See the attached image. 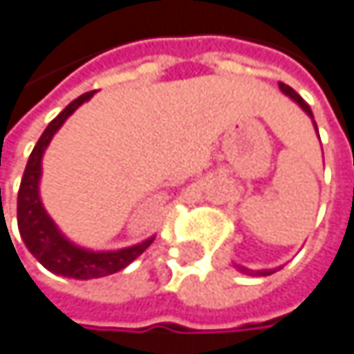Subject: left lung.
I'll return each instance as SVG.
<instances>
[{"label":"left lung","instance_id":"1","mask_svg":"<svg viewBox=\"0 0 354 354\" xmlns=\"http://www.w3.org/2000/svg\"><path fill=\"white\" fill-rule=\"evenodd\" d=\"M280 88H282V93H286L290 99H295V101H297V103H299V105H301V107H303V109H305V111L311 115V118H313V113H311V107L307 105V101H305V99H303V97H301V95L295 91V88H290V86H288V84H284V82H280ZM313 124H315V122H313ZM315 128H317V126H315ZM241 272H247V274H251V276H268V274H272V272H268V270H266V272H257V274H255V272H249V270H245V268H241Z\"/></svg>","mask_w":354,"mask_h":354}]
</instances>
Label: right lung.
Listing matches in <instances>:
<instances>
[{
    "instance_id": "1",
    "label": "right lung",
    "mask_w": 354,
    "mask_h": 354,
    "mask_svg": "<svg viewBox=\"0 0 354 354\" xmlns=\"http://www.w3.org/2000/svg\"><path fill=\"white\" fill-rule=\"evenodd\" d=\"M93 93L95 91L80 95L70 105H66V109L57 118L49 122V126L45 128V132L41 134V138L37 140L28 157L22 183H20V191H18V230H20L24 245L43 268H47L53 274L76 278V280H91V278H103V276L115 274L124 270L128 263H132L153 243V239H149L140 245L120 249V251H97V253L86 251L66 241L41 205V199H39L41 157L49 140L53 138V134L68 120V115L74 113L78 105L88 101Z\"/></svg>"
}]
</instances>
